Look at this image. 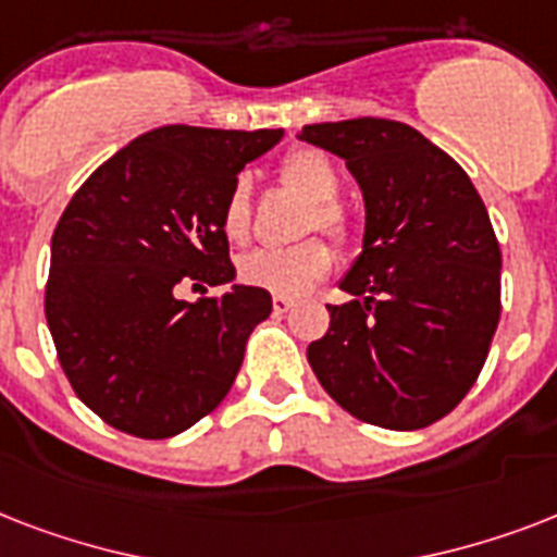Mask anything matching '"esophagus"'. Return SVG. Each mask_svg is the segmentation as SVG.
<instances>
[{
  "label": "esophagus",
  "mask_w": 557,
  "mask_h": 557,
  "mask_svg": "<svg viewBox=\"0 0 557 557\" xmlns=\"http://www.w3.org/2000/svg\"><path fill=\"white\" fill-rule=\"evenodd\" d=\"M271 306H274V314H286L288 309H292V306H295V300H292V297H274V300H271Z\"/></svg>",
  "instance_id": "34e87169"
}]
</instances>
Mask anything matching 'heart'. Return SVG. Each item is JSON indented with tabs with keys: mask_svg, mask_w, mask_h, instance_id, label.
I'll list each match as a JSON object with an SVG mask.
<instances>
[{
	"mask_svg": "<svg viewBox=\"0 0 557 557\" xmlns=\"http://www.w3.org/2000/svg\"><path fill=\"white\" fill-rule=\"evenodd\" d=\"M280 176L295 193L312 201V210L306 213L304 231H323L332 239H347V216L335 205L341 193L338 173L332 161L318 150L292 152ZM222 231L231 243H243L251 231V187L245 178H236L225 205H222ZM332 269L330 248L318 239L288 245V248H257L239 260V277L248 286L265 288L271 295L297 297L306 295L314 283H321Z\"/></svg>",
	"mask_w": 557,
	"mask_h": 557,
	"instance_id": "1",
	"label": "heart"
}]
</instances>
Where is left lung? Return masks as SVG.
<instances>
[{
	"instance_id": "1",
	"label": "left lung",
	"mask_w": 557,
	"mask_h": 557,
	"mask_svg": "<svg viewBox=\"0 0 557 557\" xmlns=\"http://www.w3.org/2000/svg\"><path fill=\"white\" fill-rule=\"evenodd\" d=\"M364 196L361 251L306 358L347 413L419 431L476 381L500 321V245L471 178L422 133L387 117L304 126Z\"/></svg>"
}]
</instances>
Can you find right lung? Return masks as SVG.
Masks as SVG:
<instances>
[{
  "mask_svg": "<svg viewBox=\"0 0 557 557\" xmlns=\"http://www.w3.org/2000/svg\"><path fill=\"white\" fill-rule=\"evenodd\" d=\"M283 135L159 126L103 161L63 210L46 321L77 398L117 431L168 440L227 396L271 295L236 283L222 205ZM185 278L226 292L187 305L175 297Z\"/></svg>",
  "mask_w": 557,
  "mask_h": 557,
  "instance_id": "obj_1",
  "label": "right lung"
}]
</instances>
